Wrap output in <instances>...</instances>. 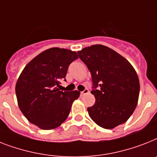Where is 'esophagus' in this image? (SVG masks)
Segmentation results:
<instances>
[{
    "label": "esophagus",
    "instance_id": "34e87169",
    "mask_svg": "<svg viewBox=\"0 0 157 157\" xmlns=\"http://www.w3.org/2000/svg\"><path fill=\"white\" fill-rule=\"evenodd\" d=\"M89 90H87V89H85V90H84V91H82V92H81V96H82V95H84V94H88V93H89Z\"/></svg>",
    "mask_w": 157,
    "mask_h": 157
}]
</instances>
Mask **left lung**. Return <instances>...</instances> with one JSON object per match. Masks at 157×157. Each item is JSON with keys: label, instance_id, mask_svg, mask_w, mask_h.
<instances>
[{"label": "left lung", "instance_id": "obj_1", "mask_svg": "<svg viewBox=\"0 0 157 157\" xmlns=\"http://www.w3.org/2000/svg\"><path fill=\"white\" fill-rule=\"evenodd\" d=\"M91 72L95 103L87 109L94 123L113 129L126 123L138 103L140 81L127 59L105 46L97 44L77 52Z\"/></svg>", "mask_w": 157, "mask_h": 157}]
</instances>
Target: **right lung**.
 Instances as JSON below:
<instances>
[{"label": "right lung", "instance_id": "1", "mask_svg": "<svg viewBox=\"0 0 157 157\" xmlns=\"http://www.w3.org/2000/svg\"><path fill=\"white\" fill-rule=\"evenodd\" d=\"M78 58L76 52L52 48L41 52L25 65L15 86L19 109L30 123L42 130L59 127L69 114L81 93L60 91V80Z\"/></svg>", "mask_w": 157, "mask_h": 157}]
</instances>
